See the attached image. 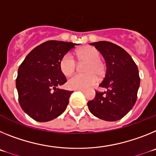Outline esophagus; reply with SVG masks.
<instances>
[{
	"instance_id": "34e87169",
	"label": "esophagus",
	"mask_w": 156,
	"mask_h": 156,
	"mask_svg": "<svg viewBox=\"0 0 156 156\" xmlns=\"http://www.w3.org/2000/svg\"><path fill=\"white\" fill-rule=\"evenodd\" d=\"M76 91H80V92H83H83H85V90H76Z\"/></svg>"
}]
</instances>
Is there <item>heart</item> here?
I'll use <instances>...</instances> for the list:
<instances>
[{
    "label": "heart",
    "instance_id": "obj_1",
    "mask_svg": "<svg viewBox=\"0 0 156 156\" xmlns=\"http://www.w3.org/2000/svg\"><path fill=\"white\" fill-rule=\"evenodd\" d=\"M76 55L80 62H86L83 66L85 73L73 76L69 80L67 84L69 88L73 90H86L97 83L98 76L102 78L105 75L106 66L100 58L101 55L98 51L93 47L80 48ZM76 67V61L70 53L66 54L60 61V69L66 76L73 75Z\"/></svg>",
    "mask_w": 156,
    "mask_h": 156
}]
</instances>
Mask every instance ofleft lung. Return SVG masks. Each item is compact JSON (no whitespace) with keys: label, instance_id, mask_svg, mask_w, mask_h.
Listing matches in <instances>:
<instances>
[{"label":"left lung","instance_id":"left-lung-1","mask_svg":"<svg viewBox=\"0 0 156 156\" xmlns=\"http://www.w3.org/2000/svg\"><path fill=\"white\" fill-rule=\"evenodd\" d=\"M102 55L106 62L105 76L99 86L106 91H96L87 102L94 116L105 121L122 119L130 111L137 100L140 77L137 65L121 47L108 41L90 44Z\"/></svg>","mask_w":156,"mask_h":156}]
</instances>
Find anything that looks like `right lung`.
I'll use <instances>...</instances> for the list:
<instances>
[{
	"label": "right lung",
	"instance_id": "right-lung-1",
	"mask_svg": "<svg viewBox=\"0 0 156 156\" xmlns=\"http://www.w3.org/2000/svg\"><path fill=\"white\" fill-rule=\"evenodd\" d=\"M75 45L46 41L33 49L19 66L16 78L19 102L34 120L48 122L66 110L73 91L58 88L67 81L60 69V61Z\"/></svg>",
	"mask_w": 156,
	"mask_h": 156
}]
</instances>
